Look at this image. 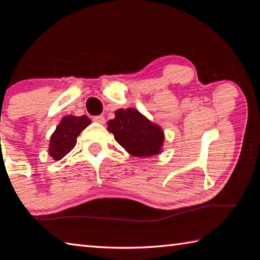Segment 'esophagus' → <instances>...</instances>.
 Returning <instances> with one entry per match:
<instances>
[{
  "instance_id": "34e87169",
  "label": "esophagus",
  "mask_w": 260,
  "mask_h": 260,
  "mask_svg": "<svg viewBox=\"0 0 260 260\" xmlns=\"http://www.w3.org/2000/svg\"><path fill=\"white\" fill-rule=\"evenodd\" d=\"M93 121H96V123H99V124H105V117L102 115L99 116H95V117L92 118Z\"/></svg>"
}]
</instances>
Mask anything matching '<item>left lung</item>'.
<instances>
[{
	"mask_svg": "<svg viewBox=\"0 0 260 260\" xmlns=\"http://www.w3.org/2000/svg\"><path fill=\"white\" fill-rule=\"evenodd\" d=\"M108 131L116 142L135 157H150L161 153L164 133L161 127L153 124L139 110L120 108L115 118L108 123Z\"/></svg>",
	"mask_w": 260,
	"mask_h": 260,
	"instance_id": "left-lung-1",
	"label": "left lung"
}]
</instances>
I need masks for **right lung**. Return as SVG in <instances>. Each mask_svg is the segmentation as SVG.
Returning <instances> with one entry per match:
<instances>
[{
    "label": "right lung",
    "mask_w": 260,
    "mask_h": 260,
    "mask_svg": "<svg viewBox=\"0 0 260 260\" xmlns=\"http://www.w3.org/2000/svg\"><path fill=\"white\" fill-rule=\"evenodd\" d=\"M91 123L87 116L82 115L80 117L68 115L60 121L56 131L53 132L49 145V154L50 156L59 161L64 155L73 150L77 143V137L79 136L82 129Z\"/></svg>",
    "instance_id": "obj_1"
}]
</instances>
